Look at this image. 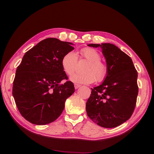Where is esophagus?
<instances>
[{
    "mask_svg": "<svg viewBox=\"0 0 154 154\" xmlns=\"http://www.w3.org/2000/svg\"><path fill=\"white\" fill-rule=\"evenodd\" d=\"M74 87H75V89H78V88H79V87H81V85H79V84H76V83H75V84H74Z\"/></svg>",
    "mask_w": 154,
    "mask_h": 154,
    "instance_id": "34e87169",
    "label": "esophagus"
}]
</instances>
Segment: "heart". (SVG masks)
Wrapping results in <instances>:
<instances>
[{"instance_id":"heart-1","label":"heart","mask_w":154,"mask_h":154,"mask_svg":"<svg viewBox=\"0 0 154 154\" xmlns=\"http://www.w3.org/2000/svg\"><path fill=\"white\" fill-rule=\"evenodd\" d=\"M79 60H85L89 61L84 69L85 73H77L71 77V81L77 83L89 84L96 81L100 83L106 79L108 75L107 65L100 60L101 55L95 49L84 48L79 51ZM78 57L77 54L73 51H69L61 59V66L68 75H72L77 70Z\"/></svg>"}]
</instances>
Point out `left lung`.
Wrapping results in <instances>:
<instances>
[{
    "mask_svg": "<svg viewBox=\"0 0 154 154\" xmlns=\"http://www.w3.org/2000/svg\"><path fill=\"white\" fill-rule=\"evenodd\" d=\"M88 45L102 48L109 71L104 82L91 89L86 103L87 114L100 126H120L131 117L136 107L138 73L130 57L114 44Z\"/></svg>",
    "mask_w": 154,
    "mask_h": 154,
    "instance_id": "8db88e82",
    "label": "left lung"
}]
</instances>
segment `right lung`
I'll return each instance as SVG.
<instances>
[{"mask_svg":"<svg viewBox=\"0 0 154 154\" xmlns=\"http://www.w3.org/2000/svg\"><path fill=\"white\" fill-rule=\"evenodd\" d=\"M57 38L41 41L24 55L13 81L12 95L21 115L32 124L45 125L61 115L65 102L75 92L61 66V59L74 50Z\"/></svg>","mask_w":154,"mask_h":154,"instance_id":"obj_1","label":"right lung"}]
</instances>
